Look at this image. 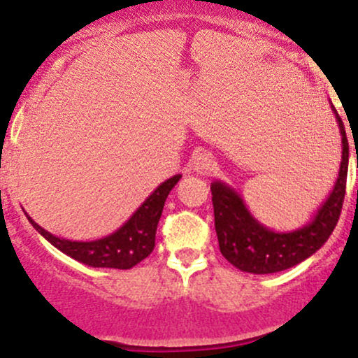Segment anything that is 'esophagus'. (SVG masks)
Returning a JSON list of instances; mask_svg holds the SVG:
<instances>
[{
    "label": "esophagus",
    "instance_id": "obj_1",
    "mask_svg": "<svg viewBox=\"0 0 358 358\" xmlns=\"http://www.w3.org/2000/svg\"><path fill=\"white\" fill-rule=\"evenodd\" d=\"M191 167H193V171L196 172V174L206 176L213 171V167H215V160H213V157L210 153H198L196 157L193 158V165H191Z\"/></svg>",
    "mask_w": 358,
    "mask_h": 358
}]
</instances>
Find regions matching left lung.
Instances as JSON below:
<instances>
[{"instance_id": "1", "label": "left lung", "mask_w": 358, "mask_h": 358, "mask_svg": "<svg viewBox=\"0 0 358 358\" xmlns=\"http://www.w3.org/2000/svg\"><path fill=\"white\" fill-rule=\"evenodd\" d=\"M333 108L341 134V164L338 179L326 201L317 208L310 222L294 231L268 229L246 206L241 194L224 180H213L212 189L215 231L220 253L236 268L250 274H272L294 267L312 257L327 241L340 219L348 174V139L343 120Z\"/></svg>"}]
</instances>
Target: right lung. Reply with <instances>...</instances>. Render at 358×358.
<instances>
[{
    "instance_id": "1",
    "label": "right lung",
    "mask_w": 358,
    "mask_h": 358,
    "mask_svg": "<svg viewBox=\"0 0 358 358\" xmlns=\"http://www.w3.org/2000/svg\"><path fill=\"white\" fill-rule=\"evenodd\" d=\"M180 178L182 176L178 174L162 182L132 213L131 219L122 227H119L115 233L101 239H94V241H70V239L58 238V236L43 229L27 213L25 215L32 227L44 239H48L55 248L69 255L70 259L90 265V267L122 268L124 271V268L138 265L153 252L155 234H157V226L162 217L165 200Z\"/></svg>"
}]
</instances>
